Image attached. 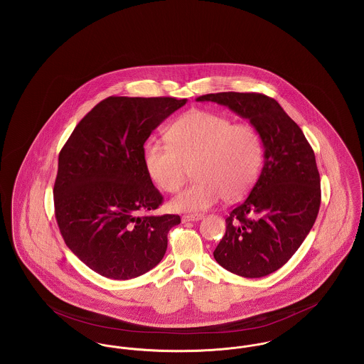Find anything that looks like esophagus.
I'll return each instance as SVG.
<instances>
[{
	"label": "esophagus",
	"instance_id": "obj_1",
	"mask_svg": "<svg viewBox=\"0 0 364 364\" xmlns=\"http://www.w3.org/2000/svg\"><path fill=\"white\" fill-rule=\"evenodd\" d=\"M202 218H203L202 214H186V215H183L181 221L183 223H190V221H199Z\"/></svg>",
	"mask_w": 364,
	"mask_h": 364
}]
</instances>
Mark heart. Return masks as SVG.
Segmentation results:
<instances>
[{
  "mask_svg": "<svg viewBox=\"0 0 364 364\" xmlns=\"http://www.w3.org/2000/svg\"><path fill=\"white\" fill-rule=\"evenodd\" d=\"M169 143H149L144 166L165 192L180 190L192 165L196 178L171 200L174 211H205L223 198L247 195L259 176L263 144L251 124H233L225 116L192 110L168 129Z\"/></svg>",
  "mask_w": 364,
  "mask_h": 364,
  "instance_id": "1",
  "label": "heart"
}]
</instances>
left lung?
Returning <instances> with one entry per match:
<instances>
[{
	"mask_svg": "<svg viewBox=\"0 0 364 364\" xmlns=\"http://www.w3.org/2000/svg\"><path fill=\"white\" fill-rule=\"evenodd\" d=\"M196 101L225 105L259 132L264 164L250 195L226 217L214 250L230 273L264 277L282 267L311 230L321 206L315 154L300 127L276 100L259 92H217Z\"/></svg>",
	"mask_w": 364,
	"mask_h": 364,
	"instance_id": "1",
	"label": "left lung"
}]
</instances>
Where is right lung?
<instances>
[{
  "label": "right lung",
  "mask_w": 364,
  "mask_h": 364,
  "mask_svg": "<svg viewBox=\"0 0 364 364\" xmlns=\"http://www.w3.org/2000/svg\"><path fill=\"white\" fill-rule=\"evenodd\" d=\"M187 100L109 97L76 125L58 156L54 214L70 251L112 279L156 266L180 215H151L164 202L144 166V143Z\"/></svg>",
  "instance_id": "obj_1"
}]
</instances>
